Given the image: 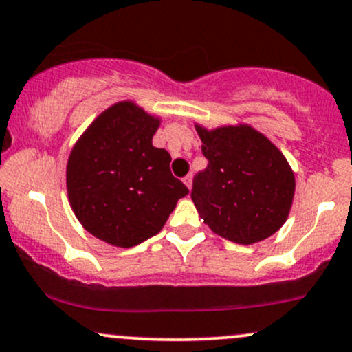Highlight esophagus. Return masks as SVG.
I'll use <instances>...</instances> for the list:
<instances>
[{"label": "esophagus", "mask_w": 352, "mask_h": 352, "mask_svg": "<svg viewBox=\"0 0 352 352\" xmlns=\"http://www.w3.org/2000/svg\"><path fill=\"white\" fill-rule=\"evenodd\" d=\"M192 180H194V177H192V173H188V175L184 179V184L187 185L188 190H190V188H192Z\"/></svg>", "instance_id": "obj_1"}]
</instances>
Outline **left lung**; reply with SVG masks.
<instances>
[{
	"label": "left lung",
	"instance_id": "left-lung-1",
	"mask_svg": "<svg viewBox=\"0 0 352 352\" xmlns=\"http://www.w3.org/2000/svg\"><path fill=\"white\" fill-rule=\"evenodd\" d=\"M195 130L208 160L192 187L204 222L242 245L276 234L289 217L296 192L294 172L283 152L245 123L214 130L195 125Z\"/></svg>",
	"mask_w": 352,
	"mask_h": 352
}]
</instances>
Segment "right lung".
Returning a JSON list of instances; mask_svg holds the SVG:
<instances>
[{"instance_id":"right-lung-1","label":"right lung","mask_w":352,"mask_h":352,"mask_svg":"<svg viewBox=\"0 0 352 352\" xmlns=\"http://www.w3.org/2000/svg\"><path fill=\"white\" fill-rule=\"evenodd\" d=\"M160 118L118 102L76 140L67 164L69 206L100 241L133 247L162 230L188 188L170 172V153L152 138Z\"/></svg>"}]
</instances>
